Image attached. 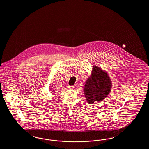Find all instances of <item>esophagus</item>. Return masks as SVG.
<instances>
[{"label": "esophagus", "instance_id": "esophagus-1", "mask_svg": "<svg viewBox=\"0 0 149 149\" xmlns=\"http://www.w3.org/2000/svg\"><path fill=\"white\" fill-rule=\"evenodd\" d=\"M76 86H69V88L70 89H73L75 88V87Z\"/></svg>", "mask_w": 149, "mask_h": 149}]
</instances>
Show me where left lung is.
Returning <instances> with one entry per match:
<instances>
[{
    "label": "left lung",
    "mask_w": 149,
    "mask_h": 149,
    "mask_svg": "<svg viewBox=\"0 0 149 149\" xmlns=\"http://www.w3.org/2000/svg\"><path fill=\"white\" fill-rule=\"evenodd\" d=\"M112 83L108 73L98 66L92 68L90 77L86 81L84 94L89 104L104 100L110 93Z\"/></svg>",
    "instance_id": "left-lung-1"
}]
</instances>
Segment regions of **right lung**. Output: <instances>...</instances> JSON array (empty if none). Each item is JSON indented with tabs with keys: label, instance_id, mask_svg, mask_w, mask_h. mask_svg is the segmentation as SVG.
I'll list each match as a JSON object with an SVG mask.
<instances>
[{
	"label": "right lung",
	"instance_id": "obj_1",
	"mask_svg": "<svg viewBox=\"0 0 149 149\" xmlns=\"http://www.w3.org/2000/svg\"><path fill=\"white\" fill-rule=\"evenodd\" d=\"M49 90H50V92H51V93H52V92H53V88H52V87L50 88V89H49Z\"/></svg>",
	"mask_w": 149,
	"mask_h": 149
}]
</instances>
